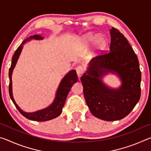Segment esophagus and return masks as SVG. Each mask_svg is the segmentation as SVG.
Returning a JSON list of instances; mask_svg holds the SVG:
<instances>
[{
    "instance_id": "1",
    "label": "esophagus",
    "mask_w": 151,
    "mask_h": 151,
    "mask_svg": "<svg viewBox=\"0 0 151 151\" xmlns=\"http://www.w3.org/2000/svg\"><path fill=\"white\" fill-rule=\"evenodd\" d=\"M76 73H77V75L79 78H80L81 76L83 75V73H85V69H84V68L81 66H78V67L76 68Z\"/></svg>"
}]
</instances>
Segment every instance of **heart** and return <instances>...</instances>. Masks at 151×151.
Wrapping results in <instances>:
<instances>
[{
    "mask_svg": "<svg viewBox=\"0 0 151 151\" xmlns=\"http://www.w3.org/2000/svg\"><path fill=\"white\" fill-rule=\"evenodd\" d=\"M96 38V35L93 34H88L85 37V40L87 43H91L94 41ZM107 45L106 40L103 37H99L95 41V48L98 51H102L105 49Z\"/></svg>",
    "mask_w": 151,
    "mask_h": 151,
    "instance_id": "obj_1",
    "label": "heart"
}]
</instances>
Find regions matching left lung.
<instances>
[{"instance_id": "8db88e82", "label": "left lung", "mask_w": 151, "mask_h": 151, "mask_svg": "<svg viewBox=\"0 0 151 151\" xmlns=\"http://www.w3.org/2000/svg\"><path fill=\"white\" fill-rule=\"evenodd\" d=\"M110 32V51L94 57L81 80L91 113L113 121L124 118L139 102L141 72L137 56L124 36L114 27ZM108 72L116 73L122 79L119 89H110L102 83L101 78Z\"/></svg>"}]
</instances>
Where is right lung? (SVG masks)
Instances as JSON below:
<instances>
[{"label": "right lung", "mask_w": 151, "mask_h": 151, "mask_svg": "<svg viewBox=\"0 0 151 151\" xmlns=\"http://www.w3.org/2000/svg\"><path fill=\"white\" fill-rule=\"evenodd\" d=\"M43 38L40 35H35L34 36H30V37L24 40L23 42L21 43V45L17 48V49L15 51L13 57H12L11 65V67L9 68V76L10 80L9 91V95L10 97H11L12 101L13 102L15 106L17 107V109L19 110V111L21 113V114H22V115L24 117H26L28 119L35 121H47L52 119H55L56 117L59 116L61 114V112H62V109L64 105H65L66 96H67L68 93H69L71 87H72L73 84L78 81L77 74L76 73V70H70L69 73L66 74L65 77L63 78V80L61 81L60 85L58 86V88L57 92V94H56V98L51 105H50L49 106L45 109L40 110V111L35 112H31V113L25 112L24 111H22V110L19 108V106L17 105L16 103H15L13 99V96H12L11 78L12 70H13L14 66L16 65L18 58H19L20 52H21L22 45H23L25 42L29 41V40L31 39L41 40Z\"/></svg>", "instance_id": "1"}]
</instances>
